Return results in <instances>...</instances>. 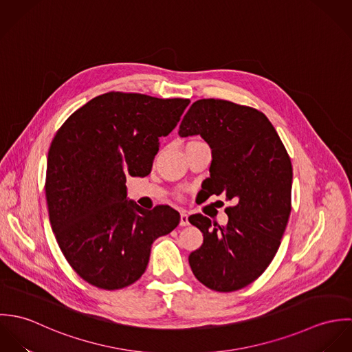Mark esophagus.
<instances>
[{"mask_svg": "<svg viewBox=\"0 0 352 352\" xmlns=\"http://www.w3.org/2000/svg\"><path fill=\"white\" fill-rule=\"evenodd\" d=\"M190 221H188V214L187 212H180V226H188Z\"/></svg>", "mask_w": 352, "mask_h": 352, "instance_id": "34e87169", "label": "esophagus"}]
</instances>
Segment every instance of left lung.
Returning <instances> with one entry per match:
<instances>
[{
    "instance_id": "8db88e82",
    "label": "left lung",
    "mask_w": 352,
    "mask_h": 352,
    "mask_svg": "<svg viewBox=\"0 0 352 352\" xmlns=\"http://www.w3.org/2000/svg\"><path fill=\"white\" fill-rule=\"evenodd\" d=\"M198 134L212 155L204 190L234 206L225 208V226L211 225L201 214L188 218L203 233L201 248L191 252L188 261L206 287L230 293L256 280L279 250L292 211L293 166L271 122L252 107L195 101L179 135Z\"/></svg>"
}]
</instances>
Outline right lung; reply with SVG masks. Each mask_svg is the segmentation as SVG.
<instances>
[{
  "label": "right lung",
  "instance_id": "add662e5",
  "mask_svg": "<svg viewBox=\"0 0 352 352\" xmlns=\"http://www.w3.org/2000/svg\"><path fill=\"white\" fill-rule=\"evenodd\" d=\"M188 99L108 92L73 112L51 142L46 199L56 243L89 285L118 290L145 272L151 244L180 214L127 201L126 176L151 173L160 137L180 120Z\"/></svg>",
  "mask_w": 352,
  "mask_h": 352
}]
</instances>
